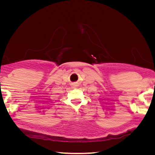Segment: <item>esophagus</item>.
<instances>
[{"label":"esophagus","mask_w":155,"mask_h":155,"mask_svg":"<svg viewBox=\"0 0 155 155\" xmlns=\"http://www.w3.org/2000/svg\"><path fill=\"white\" fill-rule=\"evenodd\" d=\"M77 86H78V85H75L74 86V88H76V87H77Z\"/></svg>","instance_id":"1"}]
</instances>
